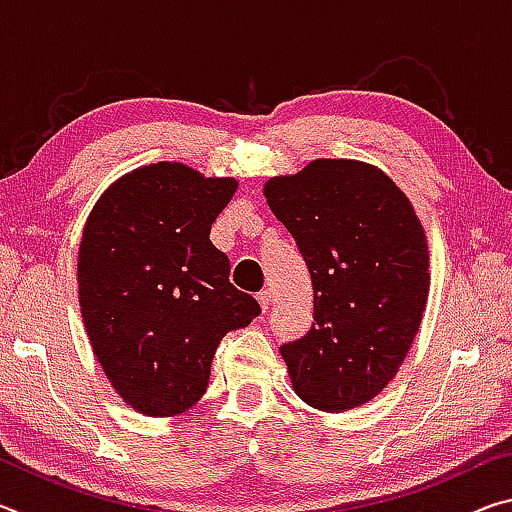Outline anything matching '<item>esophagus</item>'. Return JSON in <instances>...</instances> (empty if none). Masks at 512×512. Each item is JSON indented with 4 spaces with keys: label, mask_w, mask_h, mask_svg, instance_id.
I'll return each instance as SVG.
<instances>
[{
    "label": "esophagus",
    "mask_w": 512,
    "mask_h": 512,
    "mask_svg": "<svg viewBox=\"0 0 512 512\" xmlns=\"http://www.w3.org/2000/svg\"><path fill=\"white\" fill-rule=\"evenodd\" d=\"M257 300H259V305H262V309L266 311L268 307H271V291H259L257 293Z\"/></svg>",
    "instance_id": "1"
}]
</instances>
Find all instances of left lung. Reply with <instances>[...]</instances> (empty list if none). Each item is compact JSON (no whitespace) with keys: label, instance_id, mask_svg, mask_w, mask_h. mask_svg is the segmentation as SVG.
<instances>
[{"label":"left lung","instance_id":"obj_1","mask_svg":"<svg viewBox=\"0 0 512 512\" xmlns=\"http://www.w3.org/2000/svg\"><path fill=\"white\" fill-rule=\"evenodd\" d=\"M273 214L314 284V323L282 345L293 391L327 413L357 409L391 384L429 298V246L413 205L375 164L311 160L266 180Z\"/></svg>","mask_w":512,"mask_h":512}]
</instances>
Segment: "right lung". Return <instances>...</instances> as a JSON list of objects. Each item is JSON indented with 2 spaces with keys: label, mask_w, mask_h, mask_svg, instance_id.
I'll return each mask as SVG.
<instances>
[{
  "label": "right lung",
  "mask_w": 512,
  "mask_h": 512,
  "mask_svg": "<svg viewBox=\"0 0 512 512\" xmlns=\"http://www.w3.org/2000/svg\"><path fill=\"white\" fill-rule=\"evenodd\" d=\"M237 187L183 162L149 164L115 180L85 221L76 264L85 332L117 395L151 418L192 409L223 336L262 314L210 241Z\"/></svg>",
  "instance_id": "add662e5"
}]
</instances>
